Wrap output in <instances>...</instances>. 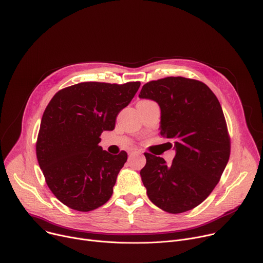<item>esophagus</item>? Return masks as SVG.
<instances>
[{
  "instance_id": "esophagus-1",
  "label": "esophagus",
  "mask_w": 263,
  "mask_h": 263,
  "mask_svg": "<svg viewBox=\"0 0 263 263\" xmlns=\"http://www.w3.org/2000/svg\"><path fill=\"white\" fill-rule=\"evenodd\" d=\"M134 154H140V152L137 151V150H132V151L129 152V155H130V156H132V155H134Z\"/></svg>"
}]
</instances>
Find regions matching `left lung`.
Segmentation results:
<instances>
[{
    "label": "left lung",
    "mask_w": 263,
    "mask_h": 263,
    "mask_svg": "<svg viewBox=\"0 0 263 263\" xmlns=\"http://www.w3.org/2000/svg\"><path fill=\"white\" fill-rule=\"evenodd\" d=\"M138 97L158 104L160 135L173 139L176 151L170 164L145 153L140 176L148 197L168 213L192 210L216 186L230 158L220 103L205 84L181 77L149 82Z\"/></svg>",
    "instance_id": "8db88e82"
}]
</instances>
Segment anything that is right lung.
<instances>
[{
	"label": "right lung",
	"mask_w": 263,
	"mask_h": 263,
	"mask_svg": "<svg viewBox=\"0 0 263 263\" xmlns=\"http://www.w3.org/2000/svg\"><path fill=\"white\" fill-rule=\"evenodd\" d=\"M140 86L87 82L60 90L46 107L36 141V157L47 185L65 205L89 212L105 204L127 161L99 144L112 131L118 113Z\"/></svg>",
	"instance_id": "1"
}]
</instances>
